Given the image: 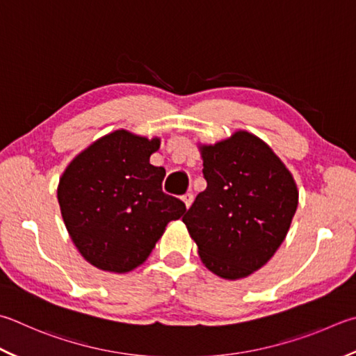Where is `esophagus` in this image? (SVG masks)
Segmentation results:
<instances>
[{
  "instance_id": "34e87169",
  "label": "esophagus",
  "mask_w": 356,
  "mask_h": 356,
  "mask_svg": "<svg viewBox=\"0 0 356 356\" xmlns=\"http://www.w3.org/2000/svg\"><path fill=\"white\" fill-rule=\"evenodd\" d=\"M182 200H184V204H185L186 209H190V205L193 204V195H191V193H186V195H184Z\"/></svg>"
}]
</instances>
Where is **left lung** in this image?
<instances>
[{
	"label": "left lung",
	"mask_w": 356,
	"mask_h": 356,
	"mask_svg": "<svg viewBox=\"0 0 356 356\" xmlns=\"http://www.w3.org/2000/svg\"><path fill=\"white\" fill-rule=\"evenodd\" d=\"M199 151L207 188L182 221L207 269L221 279H244L286 238L299 204L297 185L275 152L248 131Z\"/></svg>",
	"instance_id": "obj_1"
}]
</instances>
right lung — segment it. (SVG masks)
Returning a JSON list of instances; mask_svg holds the SVG:
<instances>
[{
    "label": "right lung",
    "mask_w": 356,
    "mask_h": 356,
    "mask_svg": "<svg viewBox=\"0 0 356 356\" xmlns=\"http://www.w3.org/2000/svg\"><path fill=\"white\" fill-rule=\"evenodd\" d=\"M160 138L124 129L93 141L70 161L57 200L71 241L86 260L124 274L146 261L170 221L185 213L182 200L165 195V168L149 163Z\"/></svg>",
    "instance_id": "obj_1"
}]
</instances>
